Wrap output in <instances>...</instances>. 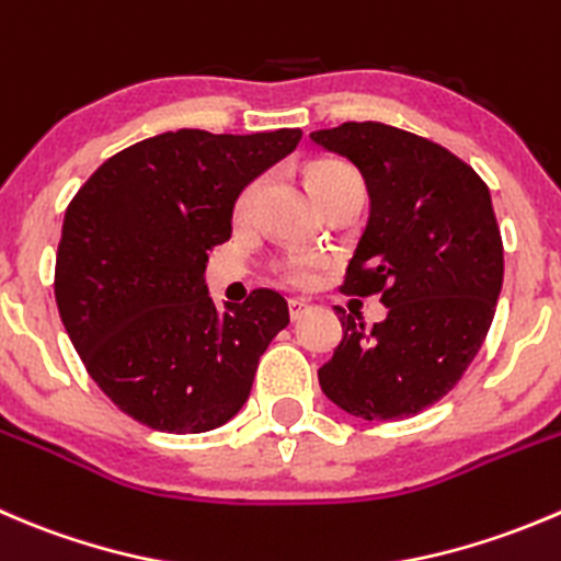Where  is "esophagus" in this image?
Segmentation results:
<instances>
[{"mask_svg": "<svg viewBox=\"0 0 561 561\" xmlns=\"http://www.w3.org/2000/svg\"><path fill=\"white\" fill-rule=\"evenodd\" d=\"M287 309H290V320H301V314L309 312V304L304 298H290Z\"/></svg>", "mask_w": 561, "mask_h": 561, "instance_id": "34e87169", "label": "esophagus"}]
</instances>
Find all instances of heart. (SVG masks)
<instances>
[{"instance_id":"b5f03b06","label":"heart","mask_w":561,"mask_h":561,"mask_svg":"<svg viewBox=\"0 0 561 561\" xmlns=\"http://www.w3.org/2000/svg\"><path fill=\"white\" fill-rule=\"evenodd\" d=\"M347 181H358L356 170H351L347 164H340V161H320V164L309 167L307 172V186L312 192V197L318 199L325 188L336 186V183H347ZM257 183H249L247 188L241 192L236 203V219H247L252 214L254 197H257ZM320 260L309 257V254H293V257H285L276 263V271L282 274V279L290 282V285H312L314 276H318Z\"/></svg>"}]
</instances>
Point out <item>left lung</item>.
<instances>
[{
  "label": "left lung",
  "instance_id": "1",
  "mask_svg": "<svg viewBox=\"0 0 561 561\" xmlns=\"http://www.w3.org/2000/svg\"><path fill=\"white\" fill-rule=\"evenodd\" d=\"M309 139L351 161L369 194L342 290L380 293L389 309L373 329L336 309L342 342L320 389L367 422L413 416L463 378L493 323L504 249L491 192L447 148L394 125L342 123Z\"/></svg>",
  "mask_w": 561,
  "mask_h": 561
}]
</instances>
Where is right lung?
I'll list each match as a JSON object with an SVG mask.
<instances>
[{
    "mask_svg": "<svg viewBox=\"0 0 561 561\" xmlns=\"http://www.w3.org/2000/svg\"><path fill=\"white\" fill-rule=\"evenodd\" d=\"M301 142L268 134L167 130L103 161L65 210L54 296L103 394L161 433L225 425L252 391L260 356L290 323L276 290L221 312L208 252L230 241L243 188Z\"/></svg>",
    "mask_w": 561,
    "mask_h": 561,
    "instance_id": "obj_1",
    "label": "right lung"
}]
</instances>
